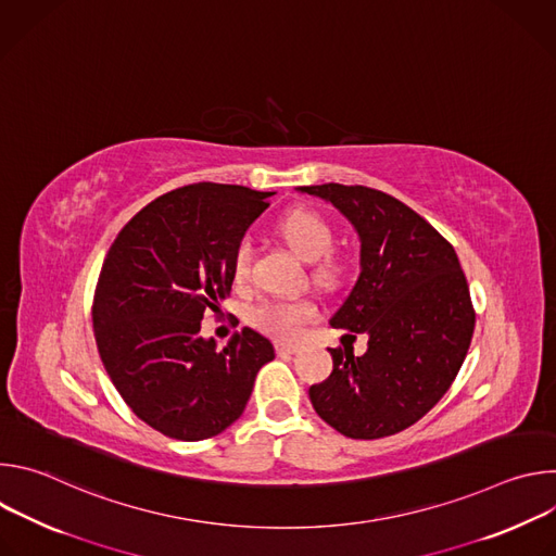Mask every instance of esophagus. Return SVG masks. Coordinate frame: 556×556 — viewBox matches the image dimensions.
<instances>
[{
	"mask_svg": "<svg viewBox=\"0 0 556 556\" xmlns=\"http://www.w3.org/2000/svg\"><path fill=\"white\" fill-rule=\"evenodd\" d=\"M275 352L279 356H286V354H299V348L296 345H286V343H277L275 345Z\"/></svg>",
	"mask_w": 556,
	"mask_h": 556,
	"instance_id": "34e87169",
	"label": "esophagus"
}]
</instances>
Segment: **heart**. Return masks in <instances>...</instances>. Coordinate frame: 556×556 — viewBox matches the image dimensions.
<instances>
[{
	"label": "heart",
	"mask_w": 556,
	"mask_h": 556,
	"mask_svg": "<svg viewBox=\"0 0 556 556\" xmlns=\"http://www.w3.org/2000/svg\"><path fill=\"white\" fill-rule=\"evenodd\" d=\"M279 232L286 244L305 262H316L314 279L321 283H330L339 277V264L328 255L334 247V228L332 224L316 211L294 208L286 213L279 222ZM253 247L249 240L240 242L232 255V273L237 279H244L251 270ZM314 305L307 301H283L273 299L255 305L249 314V321L255 330L277 339V341H294L303 326L314 319Z\"/></svg>",
	"instance_id": "heart-1"
}]
</instances>
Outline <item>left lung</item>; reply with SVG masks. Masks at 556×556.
Masks as SVG:
<instances>
[{"label":"left lung","instance_id":"obj_1","mask_svg":"<svg viewBox=\"0 0 556 556\" xmlns=\"http://www.w3.org/2000/svg\"><path fill=\"white\" fill-rule=\"evenodd\" d=\"M299 191L332 202L358 232L361 275L330 326L369 337L363 356L330 350L334 367L309 387L312 407L354 440L405 431L448 391L472 339L459 260L425 217L382 191L337 182Z\"/></svg>","mask_w":556,"mask_h":556}]
</instances>
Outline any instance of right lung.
I'll list each match as a JSON object with an SVG mask.
<instances>
[{
	"mask_svg": "<svg viewBox=\"0 0 556 556\" xmlns=\"http://www.w3.org/2000/svg\"><path fill=\"white\" fill-rule=\"evenodd\" d=\"M270 191L198 182L149 202L103 262L92 321L101 361L129 409L169 438L198 442L240 418L273 343L244 328L224 350L200 337L219 312L232 255Z\"/></svg>",
	"mask_w": 556,
	"mask_h": 556,
	"instance_id": "right-lung-1",
	"label": "right lung"
}]
</instances>
